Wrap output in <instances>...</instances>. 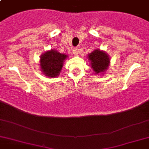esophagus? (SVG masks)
I'll return each instance as SVG.
<instances>
[{
    "mask_svg": "<svg viewBox=\"0 0 149 149\" xmlns=\"http://www.w3.org/2000/svg\"><path fill=\"white\" fill-rule=\"evenodd\" d=\"M72 53L74 54L75 56H77L78 55V53H79V51H78V49H72Z\"/></svg>",
    "mask_w": 149,
    "mask_h": 149,
    "instance_id": "esophagus-1",
    "label": "esophagus"
}]
</instances>
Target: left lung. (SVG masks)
Listing matches in <instances>:
<instances>
[{"instance_id":"obj_1","label":"left lung","mask_w":149,"mask_h":149,"mask_svg":"<svg viewBox=\"0 0 149 149\" xmlns=\"http://www.w3.org/2000/svg\"><path fill=\"white\" fill-rule=\"evenodd\" d=\"M87 58L91 62V68L95 75L105 74L111 63V58L106 52L96 49L88 54Z\"/></svg>"}]
</instances>
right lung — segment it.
Masks as SVG:
<instances>
[{"label":"right lung","instance_id":"right-lung-1","mask_svg":"<svg viewBox=\"0 0 149 149\" xmlns=\"http://www.w3.org/2000/svg\"><path fill=\"white\" fill-rule=\"evenodd\" d=\"M67 58V55L60 53L56 49H50L43 52L41 55L39 60V65L42 74L50 78L58 77L63 66V63Z\"/></svg>","mask_w":149,"mask_h":149}]
</instances>
